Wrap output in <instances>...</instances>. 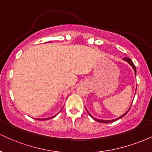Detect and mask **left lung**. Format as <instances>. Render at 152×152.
Returning a JSON list of instances; mask_svg holds the SVG:
<instances>
[{
    "label": "left lung",
    "instance_id": "obj_1",
    "mask_svg": "<svg viewBox=\"0 0 152 152\" xmlns=\"http://www.w3.org/2000/svg\"><path fill=\"white\" fill-rule=\"evenodd\" d=\"M122 59H123L124 61H126V62L128 63V64H129V65H130L131 66H132V69H134V74H135V75H136V74H137V71H136V67H135V66L134 65L133 62L132 61V60H131L130 58H127V57H124V58H123ZM131 106H132V105H131ZM131 106H130L129 109L128 111H127L125 113V114H124L123 115H121V116H120L119 117H118V118H114V119H111V120H103V119L102 120V119H99V118H94V117H93V116H91V114L90 113L88 112V110H87V109L86 108V106H85V108H86V110L87 112H88V115H89V116H91V117L92 118H93L94 120H95V121H98V122H101V123H111V122H114V121H117L118 119H119V118H121L123 117V116H124L125 115H126V114H127V113H128V111H129V109H130V108H131Z\"/></svg>",
    "mask_w": 152,
    "mask_h": 152
}]
</instances>
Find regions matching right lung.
<instances>
[{
	"instance_id": "add662e5",
	"label": "right lung",
	"mask_w": 152,
	"mask_h": 152,
	"mask_svg": "<svg viewBox=\"0 0 152 152\" xmlns=\"http://www.w3.org/2000/svg\"><path fill=\"white\" fill-rule=\"evenodd\" d=\"M56 115H57V114H56ZM56 115H55V116H51V117H49V118H36V119H38V120H48V119H50V118H54L56 116Z\"/></svg>"
}]
</instances>
